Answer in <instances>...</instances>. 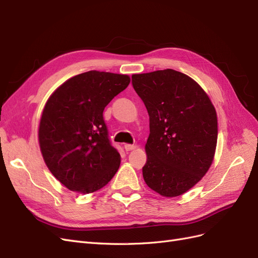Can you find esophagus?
I'll list each match as a JSON object with an SVG mask.
<instances>
[{
	"label": "esophagus",
	"mask_w": 258,
	"mask_h": 258,
	"mask_svg": "<svg viewBox=\"0 0 258 258\" xmlns=\"http://www.w3.org/2000/svg\"><path fill=\"white\" fill-rule=\"evenodd\" d=\"M123 147H124V150H126L127 152H130V151H132V150H135L136 145H134V144H124Z\"/></svg>",
	"instance_id": "1"
}]
</instances>
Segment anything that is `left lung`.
<instances>
[{"instance_id": "8db88e82", "label": "left lung", "mask_w": 258, "mask_h": 258, "mask_svg": "<svg viewBox=\"0 0 258 258\" xmlns=\"http://www.w3.org/2000/svg\"><path fill=\"white\" fill-rule=\"evenodd\" d=\"M132 86L150 116L144 181L163 197L183 195L212 165L215 108L198 83L172 69L134 74Z\"/></svg>"}]
</instances>
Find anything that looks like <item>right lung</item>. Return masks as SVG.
I'll return each instance as SVG.
<instances>
[{"mask_svg":"<svg viewBox=\"0 0 258 258\" xmlns=\"http://www.w3.org/2000/svg\"><path fill=\"white\" fill-rule=\"evenodd\" d=\"M129 83L128 75L88 71L64 82L46 102L40 148L52 175L70 190L97 191L118 170L120 155L108 140L103 111Z\"/></svg>","mask_w":258,"mask_h":258,"instance_id":"add662e5","label":"right lung"}]
</instances>
